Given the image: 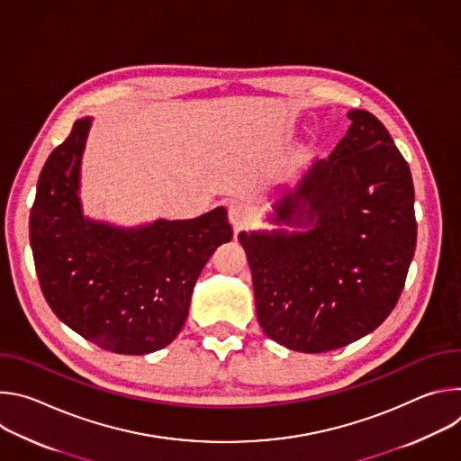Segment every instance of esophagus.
<instances>
[{
	"mask_svg": "<svg viewBox=\"0 0 461 461\" xmlns=\"http://www.w3.org/2000/svg\"><path fill=\"white\" fill-rule=\"evenodd\" d=\"M228 219H230V222H231V226H233L235 230H240L242 226L248 224V221H249V212H248L246 206H242V204H231V206L228 208Z\"/></svg>",
	"mask_w": 461,
	"mask_h": 461,
	"instance_id": "obj_1",
	"label": "esophagus"
}]
</instances>
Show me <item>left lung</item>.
<instances>
[{
	"label": "left lung",
	"instance_id": "8db88e82",
	"mask_svg": "<svg viewBox=\"0 0 461 461\" xmlns=\"http://www.w3.org/2000/svg\"><path fill=\"white\" fill-rule=\"evenodd\" d=\"M348 118L332 155L276 204V222L313 228L239 237L260 328L304 354L336 350L374 332L398 304L416 249L407 160L372 113L354 109Z\"/></svg>",
	"mask_w": 461,
	"mask_h": 461
}]
</instances>
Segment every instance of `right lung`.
Here are the masks:
<instances>
[{"label":"right lung","mask_w":461,"mask_h":461,"mask_svg":"<svg viewBox=\"0 0 461 461\" xmlns=\"http://www.w3.org/2000/svg\"><path fill=\"white\" fill-rule=\"evenodd\" d=\"M89 127L91 118L77 120L40 173L29 219L34 267L45 301L75 332L144 356L180 334L196 279L233 231L224 208L139 230L86 221L77 191Z\"/></svg>","instance_id":"obj_1"}]
</instances>
